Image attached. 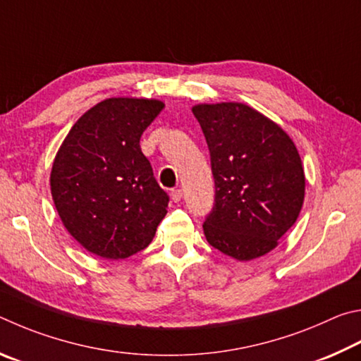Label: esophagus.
<instances>
[{"mask_svg":"<svg viewBox=\"0 0 361 361\" xmlns=\"http://www.w3.org/2000/svg\"><path fill=\"white\" fill-rule=\"evenodd\" d=\"M171 200H173L174 203H179V201L182 200V190H180V188H174V190L171 192Z\"/></svg>","mask_w":361,"mask_h":361,"instance_id":"34e87169","label":"esophagus"}]
</instances>
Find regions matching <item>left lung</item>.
Instances as JSON below:
<instances>
[{"instance_id":"8db88e82","label":"left lung","mask_w":361,"mask_h":361,"mask_svg":"<svg viewBox=\"0 0 361 361\" xmlns=\"http://www.w3.org/2000/svg\"><path fill=\"white\" fill-rule=\"evenodd\" d=\"M211 154L214 207L203 230L225 255L247 262L273 250L300 216L305 171L279 125L241 103L193 107Z\"/></svg>"}]
</instances>
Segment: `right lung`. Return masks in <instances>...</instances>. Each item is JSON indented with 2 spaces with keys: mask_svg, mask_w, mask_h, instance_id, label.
Masks as SVG:
<instances>
[{
  "mask_svg": "<svg viewBox=\"0 0 361 361\" xmlns=\"http://www.w3.org/2000/svg\"><path fill=\"white\" fill-rule=\"evenodd\" d=\"M163 107L157 99L101 101L74 123L55 157V207L69 235L94 255L137 254L166 216L169 197L139 145Z\"/></svg>",
  "mask_w": 361,
  "mask_h": 361,
  "instance_id": "1",
  "label": "right lung"
}]
</instances>
